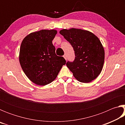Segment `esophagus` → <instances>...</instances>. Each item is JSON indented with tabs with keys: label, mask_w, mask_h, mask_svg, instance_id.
<instances>
[{
	"label": "esophagus",
	"mask_w": 125,
	"mask_h": 125,
	"mask_svg": "<svg viewBox=\"0 0 125 125\" xmlns=\"http://www.w3.org/2000/svg\"><path fill=\"white\" fill-rule=\"evenodd\" d=\"M63 57H64V59H65V60H67V56H66V55H65V54H64V56H63Z\"/></svg>",
	"instance_id": "34e87169"
}]
</instances>
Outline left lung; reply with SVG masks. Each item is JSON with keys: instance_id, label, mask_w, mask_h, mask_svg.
<instances>
[{"instance_id": "obj_1", "label": "left lung", "mask_w": 125, "mask_h": 125, "mask_svg": "<svg viewBox=\"0 0 125 125\" xmlns=\"http://www.w3.org/2000/svg\"><path fill=\"white\" fill-rule=\"evenodd\" d=\"M60 33L74 51V60L66 63L74 77L82 83H89L95 79L102 71L105 58L99 39L93 33L81 29H63Z\"/></svg>"}]
</instances>
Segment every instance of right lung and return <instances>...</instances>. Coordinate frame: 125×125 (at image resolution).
I'll list each match as a JSON object with an SVG mask.
<instances>
[{
    "mask_svg": "<svg viewBox=\"0 0 125 125\" xmlns=\"http://www.w3.org/2000/svg\"><path fill=\"white\" fill-rule=\"evenodd\" d=\"M55 30H42L31 33L21 44L19 61L29 79L39 85L50 84L56 79L66 61L57 56L52 40Z\"/></svg>",
    "mask_w": 125,
    "mask_h": 125,
    "instance_id": "add662e5",
    "label": "right lung"
}]
</instances>
